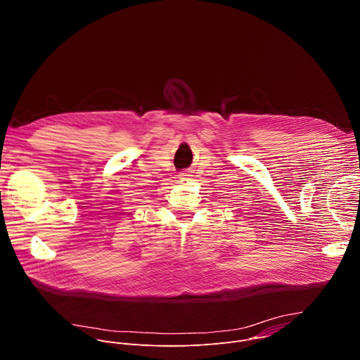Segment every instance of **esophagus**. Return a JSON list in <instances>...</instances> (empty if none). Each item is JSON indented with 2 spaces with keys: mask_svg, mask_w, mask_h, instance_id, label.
I'll list each match as a JSON object with an SVG mask.
<instances>
[{
  "mask_svg": "<svg viewBox=\"0 0 360 360\" xmlns=\"http://www.w3.org/2000/svg\"><path fill=\"white\" fill-rule=\"evenodd\" d=\"M192 179V175H191V172H182V174H179V181H191Z\"/></svg>",
  "mask_w": 360,
  "mask_h": 360,
  "instance_id": "1",
  "label": "esophagus"
}]
</instances>
